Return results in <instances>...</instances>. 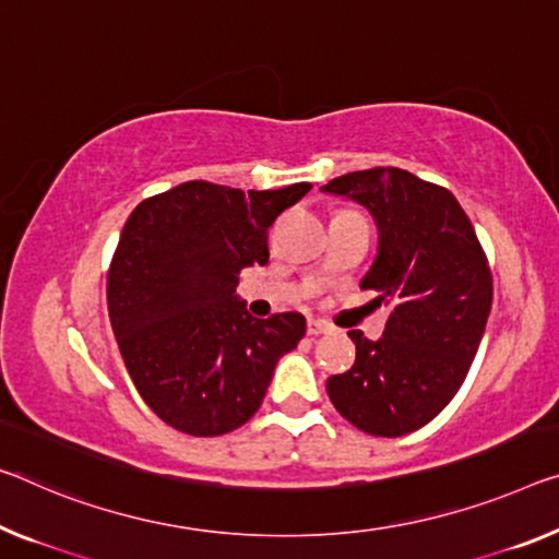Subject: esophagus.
<instances>
[{
    "label": "esophagus",
    "instance_id": "esophagus-1",
    "mask_svg": "<svg viewBox=\"0 0 559 559\" xmlns=\"http://www.w3.org/2000/svg\"><path fill=\"white\" fill-rule=\"evenodd\" d=\"M324 332H330V328L324 322H320V320H309L307 322V334H309V337H317V334H324Z\"/></svg>",
    "mask_w": 559,
    "mask_h": 559
}]
</instances>
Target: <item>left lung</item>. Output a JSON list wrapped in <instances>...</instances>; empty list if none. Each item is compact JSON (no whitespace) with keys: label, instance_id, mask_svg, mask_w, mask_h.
Wrapping results in <instances>:
<instances>
[{"label":"left lung","instance_id":"1","mask_svg":"<svg viewBox=\"0 0 559 559\" xmlns=\"http://www.w3.org/2000/svg\"><path fill=\"white\" fill-rule=\"evenodd\" d=\"M322 192L372 214L377 254L359 287L390 307L380 340L349 332L355 365L330 377L328 394L367 435L415 432L448 407L477 355L492 307L487 257L454 194L405 169L349 171Z\"/></svg>","mask_w":559,"mask_h":559}]
</instances>
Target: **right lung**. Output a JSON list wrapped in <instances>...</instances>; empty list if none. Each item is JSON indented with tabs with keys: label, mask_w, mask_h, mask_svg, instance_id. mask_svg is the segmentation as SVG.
I'll list each match as a JSON object with an SVG mask.
<instances>
[{
	"label": "right lung",
	"mask_w": 559,
	"mask_h": 559,
	"mask_svg": "<svg viewBox=\"0 0 559 559\" xmlns=\"http://www.w3.org/2000/svg\"><path fill=\"white\" fill-rule=\"evenodd\" d=\"M312 190L242 192L185 182L140 202L107 274V307L124 367L162 423L194 437L242 427L260 409L280 357L305 337L299 312L254 320L239 272L267 264L272 222Z\"/></svg>",
	"instance_id": "add662e5"
}]
</instances>
